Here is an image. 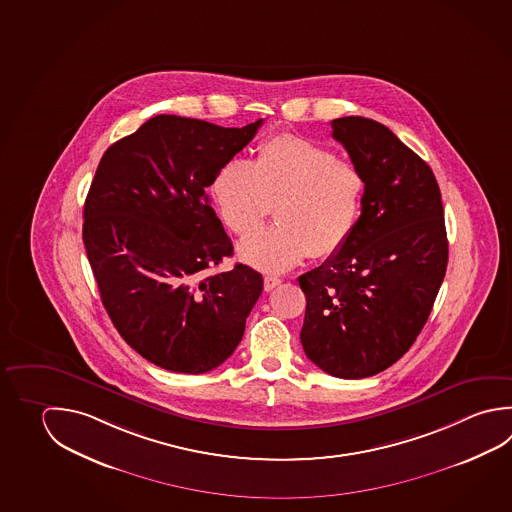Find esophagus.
Here are the masks:
<instances>
[{"label":"esophagus","instance_id":"34e87169","mask_svg":"<svg viewBox=\"0 0 512 512\" xmlns=\"http://www.w3.org/2000/svg\"><path fill=\"white\" fill-rule=\"evenodd\" d=\"M279 283H281V279L276 278V276H265V281H263V285H265V290H267V292L276 289Z\"/></svg>","mask_w":512,"mask_h":512}]
</instances>
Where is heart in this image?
<instances>
[{
	"label": "heart",
	"mask_w": 512,
	"mask_h": 512,
	"mask_svg": "<svg viewBox=\"0 0 512 512\" xmlns=\"http://www.w3.org/2000/svg\"><path fill=\"white\" fill-rule=\"evenodd\" d=\"M363 191V175L352 162L296 135L265 140L252 164L227 160L213 180L222 220L242 238L256 233L276 207L278 223L238 249L245 263L265 272L339 251L354 233Z\"/></svg>",
	"instance_id": "1"
}]
</instances>
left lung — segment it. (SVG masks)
Instances as JSON below:
<instances>
[{
  "label": "left lung",
  "mask_w": 512,
  "mask_h": 512,
  "mask_svg": "<svg viewBox=\"0 0 512 512\" xmlns=\"http://www.w3.org/2000/svg\"><path fill=\"white\" fill-rule=\"evenodd\" d=\"M332 130L363 175V209L348 242L299 276V335L323 372L364 379L397 363L428 321L446 276L444 207L431 168L384 124L341 117Z\"/></svg>",
  "instance_id": "8db88e82"
}]
</instances>
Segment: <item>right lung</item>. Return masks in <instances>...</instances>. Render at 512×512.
Masks as SVG:
<instances>
[{"mask_svg": "<svg viewBox=\"0 0 512 512\" xmlns=\"http://www.w3.org/2000/svg\"><path fill=\"white\" fill-rule=\"evenodd\" d=\"M157 115L106 149L84 202L83 242L104 308L131 348L164 370L205 373L233 355L263 290L238 263L205 189L256 135Z\"/></svg>", "mask_w": 512, "mask_h": 512, "instance_id": "1", "label": "right lung"}]
</instances>
